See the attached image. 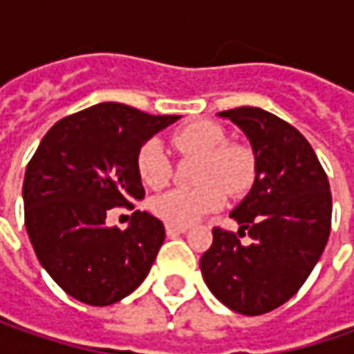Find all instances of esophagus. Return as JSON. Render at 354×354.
<instances>
[{"label": "esophagus", "mask_w": 354, "mask_h": 354, "mask_svg": "<svg viewBox=\"0 0 354 354\" xmlns=\"http://www.w3.org/2000/svg\"><path fill=\"white\" fill-rule=\"evenodd\" d=\"M165 232H167V236H179V234H183L187 232V226H175V225H165Z\"/></svg>", "instance_id": "34e87169"}]
</instances>
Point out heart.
<instances>
[{"mask_svg": "<svg viewBox=\"0 0 354 354\" xmlns=\"http://www.w3.org/2000/svg\"><path fill=\"white\" fill-rule=\"evenodd\" d=\"M171 145L181 156L198 157L193 189H171L151 198V212L167 225L189 226L218 211L230 195L248 191L256 179V156L244 143H226L223 126L198 120L171 133ZM142 181L159 189L169 181L171 163L157 140H147L136 157Z\"/></svg>", "mask_w": 354, "mask_h": 354, "instance_id": "obj_1", "label": "heart"}]
</instances>
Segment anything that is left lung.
<instances>
[{
	"instance_id": "1",
	"label": "left lung",
	"mask_w": 354,
	"mask_h": 354,
	"mask_svg": "<svg viewBox=\"0 0 354 354\" xmlns=\"http://www.w3.org/2000/svg\"><path fill=\"white\" fill-rule=\"evenodd\" d=\"M244 131L256 156L250 193L230 216L234 232L212 228L201 258L212 295L242 315H262L293 297L315 268L331 232L329 179L306 138L262 108L218 112Z\"/></svg>"
}]
</instances>
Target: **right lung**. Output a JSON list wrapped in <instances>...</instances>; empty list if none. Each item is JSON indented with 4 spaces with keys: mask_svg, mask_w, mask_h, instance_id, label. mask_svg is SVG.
I'll return each mask as SVG.
<instances>
[{
    "mask_svg": "<svg viewBox=\"0 0 354 354\" xmlns=\"http://www.w3.org/2000/svg\"><path fill=\"white\" fill-rule=\"evenodd\" d=\"M177 120L102 102L59 120L39 143L23 181L25 228L41 266L71 297L112 306L149 274L163 223L136 211L120 230L106 226V212L142 201L138 151Z\"/></svg>",
    "mask_w": 354,
    "mask_h": 354,
    "instance_id": "obj_1",
    "label": "right lung"
}]
</instances>
